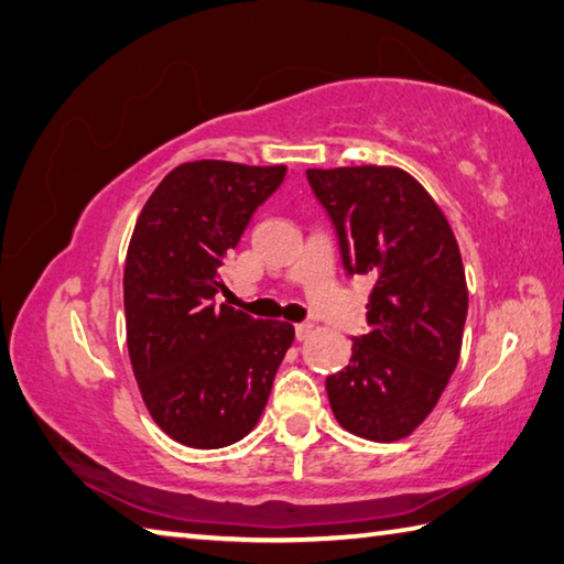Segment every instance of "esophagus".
<instances>
[{"instance_id": "obj_1", "label": "esophagus", "mask_w": 564, "mask_h": 564, "mask_svg": "<svg viewBox=\"0 0 564 564\" xmlns=\"http://www.w3.org/2000/svg\"><path fill=\"white\" fill-rule=\"evenodd\" d=\"M294 337H297L300 341L310 339L312 337V324H297V327H294Z\"/></svg>"}]
</instances>
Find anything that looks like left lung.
<instances>
[{
    "instance_id": "left-lung-1",
    "label": "left lung",
    "mask_w": 564,
    "mask_h": 564,
    "mask_svg": "<svg viewBox=\"0 0 564 564\" xmlns=\"http://www.w3.org/2000/svg\"><path fill=\"white\" fill-rule=\"evenodd\" d=\"M349 274H367L369 332L327 379L334 419L367 441L411 436L456 369L468 314L466 270L438 203L397 165L310 167Z\"/></svg>"
}]
</instances>
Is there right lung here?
Listing matches in <instances>:
<instances>
[{
	"label": "right lung",
	"mask_w": 564,
	"mask_h": 564,
	"mask_svg": "<svg viewBox=\"0 0 564 564\" xmlns=\"http://www.w3.org/2000/svg\"><path fill=\"white\" fill-rule=\"evenodd\" d=\"M288 165L193 161L173 167L138 215L123 270L126 344L158 429L191 448H223L260 421L294 327L252 319L223 290V257Z\"/></svg>",
	"instance_id": "add662e5"
}]
</instances>
